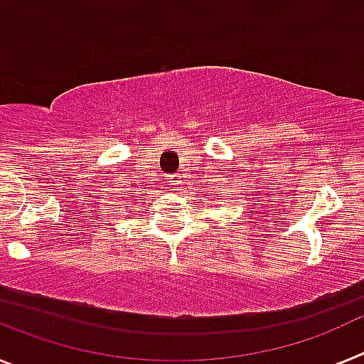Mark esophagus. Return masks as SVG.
Returning a JSON list of instances; mask_svg holds the SVG:
<instances>
[{"instance_id":"34e87169","label":"esophagus","mask_w":364,"mask_h":364,"mask_svg":"<svg viewBox=\"0 0 364 364\" xmlns=\"http://www.w3.org/2000/svg\"><path fill=\"white\" fill-rule=\"evenodd\" d=\"M167 184H169V188H178V184H182V176H180L178 173H175V175H169V178H167Z\"/></svg>"}]
</instances>
